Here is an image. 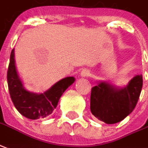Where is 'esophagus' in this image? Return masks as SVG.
I'll return each mask as SVG.
<instances>
[{
	"label": "esophagus",
	"instance_id": "34e87169",
	"mask_svg": "<svg viewBox=\"0 0 148 148\" xmlns=\"http://www.w3.org/2000/svg\"><path fill=\"white\" fill-rule=\"evenodd\" d=\"M81 75H82V77H88L89 75H90V71L87 70V69H83L82 72H81Z\"/></svg>",
	"mask_w": 148,
	"mask_h": 148
}]
</instances>
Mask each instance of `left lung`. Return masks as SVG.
I'll return each mask as SVG.
<instances>
[{"mask_svg":"<svg viewBox=\"0 0 148 148\" xmlns=\"http://www.w3.org/2000/svg\"><path fill=\"white\" fill-rule=\"evenodd\" d=\"M143 86L142 75H136L123 88L107 82L92 88L90 110L96 119L107 124L121 121L134 110Z\"/></svg>","mask_w":148,"mask_h":148,"instance_id":"obj_1","label":"left lung"}]
</instances>
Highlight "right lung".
<instances>
[{
    "label": "right lung",
    "instance_id": "1",
    "mask_svg": "<svg viewBox=\"0 0 148 148\" xmlns=\"http://www.w3.org/2000/svg\"><path fill=\"white\" fill-rule=\"evenodd\" d=\"M8 90L13 103L22 115L29 119H44L52 113L63 93L74 82L73 77L60 80L52 88L42 94H35L27 91L23 86L16 71L14 49L10 55L7 72Z\"/></svg>",
    "mask_w": 148,
    "mask_h": 148
}]
</instances>
